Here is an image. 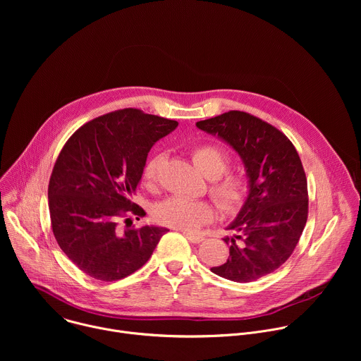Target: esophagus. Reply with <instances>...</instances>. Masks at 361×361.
I'll use <instances>...</instances> for the list:
<instances>
[{
	"label": "esophagus",
	"mask_w": 361,
	"mask_h": 361,
	"mask_svg": "<svg viewBox=\"0 0 361 361\" xmlns=\"http://www.w3.org/2000/svg\"><path fill=\"white\" fill-rule=\"evenodd\" d=\"M183 234L187 237V240H188V241H191V243H194V244H198V243H201V241L204 240V237H202V235L192 234V233H188V231H183Z\"/></svg>",
	"instance_id": "esophagus-1"
}]
</instances>
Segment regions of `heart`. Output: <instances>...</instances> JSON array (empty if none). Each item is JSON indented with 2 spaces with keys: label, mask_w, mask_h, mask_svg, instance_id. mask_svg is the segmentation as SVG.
Returning a JSON list of instances; mask_svg holds the SVG:
<instances>
[{
  "label": "heart",
  "mask_w": 361,
  "mask_h": 361,
  "mask_svg": "<svg viewBox=\"0 0 361 361\" xmlns=\"http://www.w3.org/2000/svg\"><path fill=\"white\" fill-rule=\"evenodd\" d=\"M194 166L210 178V194L226 213H235L245 204L250 194V180L241 171H226L230 163L228 152L216 144H201L191 149ZM164 154L156 152L144 166L142 177L154 185L159 181ZM214 207L209 201L171 197L159 202L154 217L164 226L192 231L214 219Z\"/></svg>",
  "instance_id": "heart-1"
}]
</instances>
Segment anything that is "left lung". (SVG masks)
Listing matches in <instances>:
<instances>
[{
  "label": "left lung",
  "instance_id": "1",
  "mask_svg": "<svg viewBox=\"0 0 361 361\" xmlns=\"http://www.w3.org/2000/svg\"><path fill=\"white\" fill-rule=\"evenodd\" d=\"M200 130L219 135L243 159L250 194L228 226V260L212 271L248 283L283 266L293 254L308 216L307 178L293 142L276 127L244 111H228L198 121Z\"/></svg>",
  "mask_w": 361,
  "mask_h": 361
}]
</instances>
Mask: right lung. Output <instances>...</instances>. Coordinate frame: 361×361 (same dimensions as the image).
<instances>
[{"label": "right lung", "instance_id": "1", "mask_svg": "<svg viewBox=\"0 0 361 361\" xmlns=\"http://www.w3.org/2000/svg\"><path fill=\"white\" fill-rule=\"evenodd\" d=\"M177 121L124 109L81 126L64 144L48 184L51 228L68 259L101 281L121 280L141 269L163 227L121 231L120 220L145 212L131 201L152 144Z\"/></svg>", "mask_w": 361, "mask_h": 361}]
</instances>
